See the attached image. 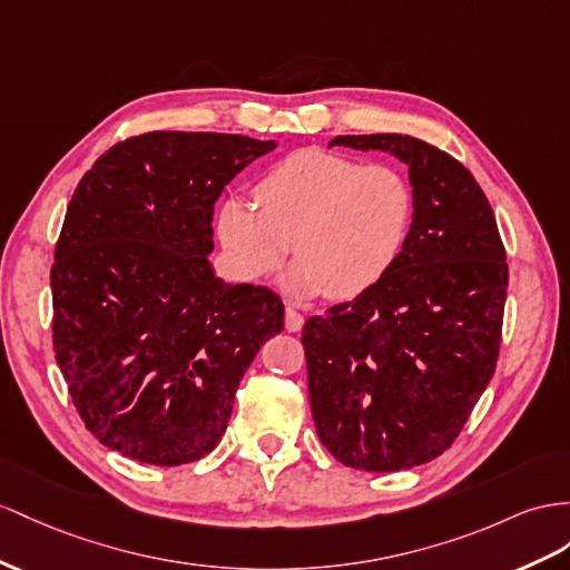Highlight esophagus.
<instances>
[{"label":"esophagus","mask_w":570,"mask_h":570,"mask_svg":"<svg viewBox=\"0 0 570 570\" xmlns=\"http://www.w3.org/2000/svg\"><path fill=\"white\" fill-rule=\"evenodd\" d=\"M303 315L294 308V305H286V330L288 332H301V327H303Z\"/></svg>","instance_id":"esophagus-1"}]
</instances>
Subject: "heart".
<instances>
[{"mask_svg":"<svg viewBox=\"0 0 570 570\" xmlns=\"http://www.w3.org/2000/svg\"><path fill=\"white\" fill-rule=\"evenodd\" d=\"M255 203L226 197L216 238L245 282L279 272L294 240L286 286L296 296L348 301L395 267L414 222V189L395 166L301 149L255 183Z\"/></svg>","mask_w":570,"mask_h":570,"instance_id":"heart-1","label":"heart"}]
</instances>
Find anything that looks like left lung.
<instances>
[{
	"mask_svg": "<svg viewBox=\"0 0 570 570\" xmlns=\"http://www.w3.org/2000/svg\"><path fill=\"white\" fill-rule=\"evenodd\" d=\"M334 144L404 160L414 222L381 282L305 320L315 429L354 470H412L455 443L493 377L505 247L474 175L438 146L410 135H346Z\"/></svg>",
	"mask_w": 570,
	"mask_h": 570,
	"instance_id": "8db88e82",
	"label": "left lung"
}]
</instances>
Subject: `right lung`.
I'll list each match as a JSON object with an SVG mask.
<instances>
[{"instance_id":"1","label":"right lung","mask_w":570,"mask_h":570,"mask_svg":"<svg viewBox=\"0 0 570 570\" xmlns=\"http://www.w3.org/2000/svg\"><path fill=\"white\" fill-rule=\"evenodd\" d=\"M274 141L146 132L86 170L55 245L52 352L81 421L120 455L212 452L259 346L284 330L267 286L216 279L214 204Z\"/></svg>"}]
</instances>
